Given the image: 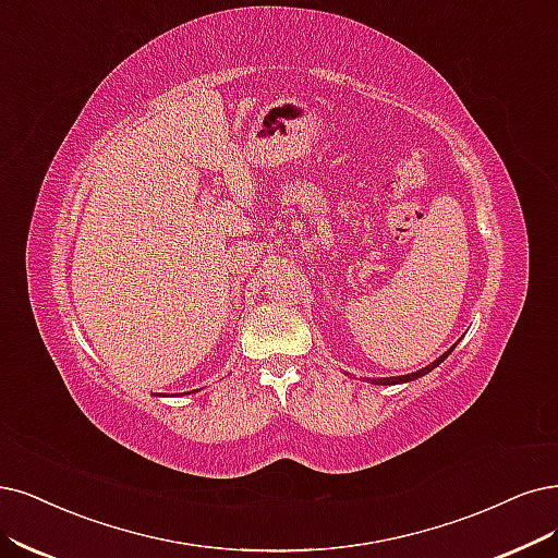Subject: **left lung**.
I'll list each match as a JSON object with an SVG mask.
<instances>
[{"label":"left lung","mask_w":558,"mask_h":558,"mask_svg":"<svg viewBox=\"0 0 558 558\" xmlns=\"http://www.w3.org/2000/svg\"><path fill=\"white\" fill-rule=\"evenodd\" d=\"M452 349H456V347H452ZM452 349H448V352L444 354V356H439L435 363H432V365H427V367H423V369H418V373H411V375H402V377H386V379H373V384H381V386H388V384H402V381H414V379H418V377H423V375H427L429 373V369H435L450 352H452ZM369 381V379H367Z\"/></svg>","instance_id":"obj_1"}]
</instances>
